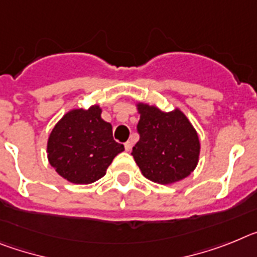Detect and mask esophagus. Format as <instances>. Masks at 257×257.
I'll return each mask as SVG.
<instances>
[{"mask_svg":"<svg viewBox=\"0 0 257 257\" xmlns=\"http://www.w3.org/2000/svg\"><path fill=\"white\" fill-rule=\"evenodd\" d=\"M132 146H133V142L132 141H126L124 144V147H125V151H131L132 150Z\"/></svg>","mask_w":257,"mask_h":257,"instance_id":"34e87169","label":"esophagus"}]
</instances>
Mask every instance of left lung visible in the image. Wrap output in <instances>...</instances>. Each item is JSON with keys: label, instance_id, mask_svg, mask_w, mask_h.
<instances>
[{"label": "left lung", "instance_id": "obj_1", "mask_svg": "<svg viewBox=\"0 0 257 257\" xmlns=\"http://www.w3.org/2000/svg\"><path fill=\"white\" fill-rule=\"evenodd\" d=\"M140 141L132 155L142 175L168 185L187 177L199 160L198 133L181 110L164 112L156 106L138 103Z\"/></svg>", "mask_w": 257, "mask_h": 257}]
</instances>
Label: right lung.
<instances>
[{
  "mask_svg": "<svg viewBox=\"0 0 257 257\" xmlns=\"http://www.w3.org/2000/svg\"><path fill=\"white\" fill-rule=\"evenodd\" d=\"M98 104L68 111L51 131L48 159L59 176L72 184H91L106 175L124 146L113 140L112 125L101 117Z\"/></svg>",
  "mask_w": 257,
  "mask_h": 257,
  "instance_id": "right-lung-1",
  "label": "right lung"
}]
</instances>
